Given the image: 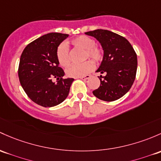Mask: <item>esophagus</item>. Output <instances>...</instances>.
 Listing matches in <instances>:
<instances>
[{
	"instance_id": "34e87169",
	"label": "esophagus",
	"mask_w": 161,
	"mask_h": 161,
	"mask_svg": "<svg viewBox=\"0 0 161 161\" xmlns=\"http://www.w3.org/2000/svg\"><path fill=\"white\" fill-rule=\"evenodd\" d=\"M90 77H91L90 75H84V76H80V77H79V79H82V80H86V79H89Z\"/></svg>"
}]
</instances>
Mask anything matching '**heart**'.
Masks as SVG:
<instances>
[{
    "mask_svg": "<svg viewBox=\"0 0 161 161\" xmlns=\"http://www.w3.org/2000/svg\"><path fill=\"white\" fill-rule=\"evenodd\" d=\"M72 44L79 48L85 50V58H89L96 63H99L103 58V51L96 45L93 38L86 35H81L72 40ZM56 56L59 64L62 66H68L70 63V56L68 45L61 43L57 48ZM93 69L92 61H86L82 64H72L66 69V74L69 77H80L90 72Z\"/></svg>",
    "mask_w": 161,
    "mask_h": 161,
    "instance_id": "1",
    "label": "heart"
}]
</instances>
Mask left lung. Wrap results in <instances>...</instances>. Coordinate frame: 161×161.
Wrapping results in <instances>:
<instances>
[{
  "label": "left lung",
  "mask_w": 161,
  "mask_h": 161,
  "mask_svg": "<svg viewBox=\"0 0 161 161\" xmlns=\"http://www.w3.org/2000/svg\"><path fill=\"white\" fill-rule=\"evenodd\" d=\"M100 42L103 51V62L96 72L100 86L92 93L101 100L112 102L119 99L130 90L135 80L137 56L124 37L108 30L97 29L86 32Z\"/></svg>",
  "instance_id": "1"
}]
</instances>
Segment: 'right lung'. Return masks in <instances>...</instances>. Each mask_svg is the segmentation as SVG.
Instances as JSON below:
<instances>
[{"label":"right lung","instance_id":"add662e5","mask_svg":"<svg viewBox=\"0 0 161 161\" xmlns=\"http://www.w3.org/2000/svg\"><path fill=\"white\" fill-rule=\"evenodd\" d=\"M69 35L48 33L28 44L24 49L18 66L20 83L27 96L39 106L52 107L63 102L74 79H64L58 66L57 48ZM55 78L57 81H52Z\"/></svg>","mask_w":161,"mask_h":161}]
</instances>
